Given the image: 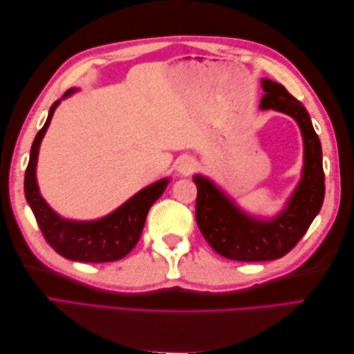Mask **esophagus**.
Returning <instances> with one entry per match:
<instances>
[{
    "instance_id": "esophagus-1",
    "label": "esophagus",
    "mask_w": 354,
    "mask_h": 354,
    "mask_svg": "<svg viewBox=\"0 0 354 354\" xmlns=\"http://www.w3.org/2000/svg\"><path fill=\"white\" fill-rule=\"evenodd\" d=\"M195 168H196V162H195V159H192V158H187V156H185V158H181L178 162H177V171L180 174H183V176H189V174H192L195 171Z\"/></svg>"
}]
</instances>
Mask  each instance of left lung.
I'll return each instance as SVG.
<instances>
[{"mask_svg": "<svg viewBox=\"0 0 354 354\" xmlns=\"http://www.w3.org/2000/svg\"><path fill=\"white\" fill-rule=\"evenodd\" d=\"M261 85L266 94L260 108L292 116L304 140L303 177L286 208L272 220L254 218L234 205L212 181L202 176L194 177L201 233L214 251L236 261H270L288 254L304 236L325 198L322 146L308 112L282 84L263 80Z\"/></svg>", "mask_w": 354, "mask_h": 354, "instance_id": "left-lung-1", "label": "left lung"}]
</instances>
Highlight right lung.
<instances>
[{
  "mask_svg": "<svg viewBox=\"0 0 354 354\" xmlns=\"http://www.w3.org/2000/svg\"><path fill=\"white\" fill-rule=\"evenodd\" d=\"M73 93L69 90L63 97ZM56 100L50 108L44 127L38 131L30 147V156L25 173V196L34 212L38 226L53 250L72 261L108 263L121 260L137 245L143 232L147 212L168 186V178L145 187L128 199L109 216L94 221H73L62 218L39 195L37 185V160L42 137L59 106Z\"/></svg>",
  "mask_w": 354,
  "mask_h": 354,
  "instance_id": "1",
  "label": "right lung"
}]
</instances>
